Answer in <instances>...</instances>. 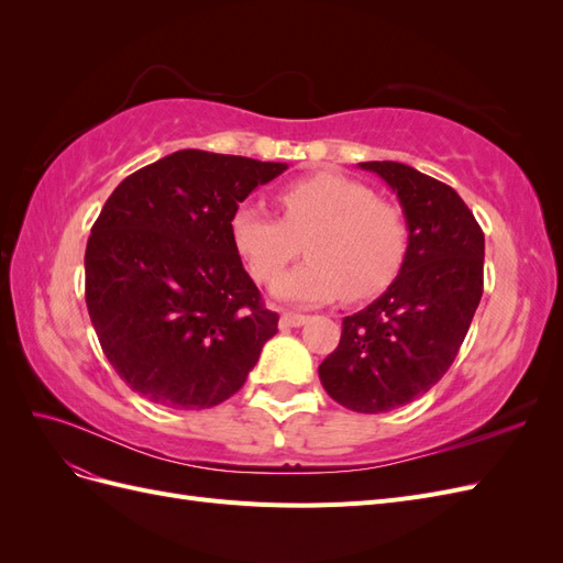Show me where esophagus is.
Listing matches in <instances>:
<instances>
[{
  "label": "esophagus",
  "instance_id": "obj_1",
  "mask_svg": "<svg viewBox=\"0 0 563 563\" xmlns=\"http://www.w3.org/2000/svg\"><path fill=\"white\" fill-rule=\"evenodd\" d=\"M305 321H308V317H305V314H296V312H284L282 319H279L282 329H298V327H302Z\"/></svg>",
  "mask_w": 563,
  "mask_h": 563
}]
</instances>
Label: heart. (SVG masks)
Returning a JSON list of instances; mask_svg holds the SVG:
<instances>
[{
    "instance_id": "obj_1",
    "label": "heart",
    "mask_w": 563,
    "mask_h": 563,
    "mask_svg": "<svg viewBox=\"0 0 563 563\" xmlns=\"http://www.w3.org/2000/svg\"><path fill=\"white\" fill-rule=\"evenodd\" d=\"M277 201L284 218L261 203H240L230 216V240L251 275L272 282L306 240L311 258L275 282L272 294L291 305L340 296L366 300L395 282L406 258L408 230L399 207L371 187L321 172L286 183Z\"/></svg>"
}]
</instances>
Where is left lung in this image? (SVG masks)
Instances as JSON below:
<instances>
[{"label":"left lung","mask_w":563,"mask_h":563,"mask_svg":"<svg viewBox=\"0 0 563 563\" xmlns=\"http://www.w3.org/2000/svg\"><path fill=\"white\" fill-rule=\"evenodd\" d=\"M360 166L397 192L406 258L378 300L343 319L319 380L350 411L385 413L424 395L453 364L484 294V232L446 183L399 162Z\"/></svg>","instance_id":"1"}]
</instances>
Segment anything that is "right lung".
I'll use <instances>...</instances> for the list:
<instances>
[{"mask_svg": "<svg viewBox=\"0 0 563 563\" xmlns=\"http://www.w3.org/2000/svg\"><path fill=\"white\" fill-rule=\"evenodd\" d=\"M178 150L124 178L91 228L87 308L108 362L147 401L211 408L246 383L279 314L230 240V216L286 172Z\"/></svg>", "mask_w": 563, "mask_h": 563, "instance_id": "obj_1", "label": "right lung"}]
</instances>
